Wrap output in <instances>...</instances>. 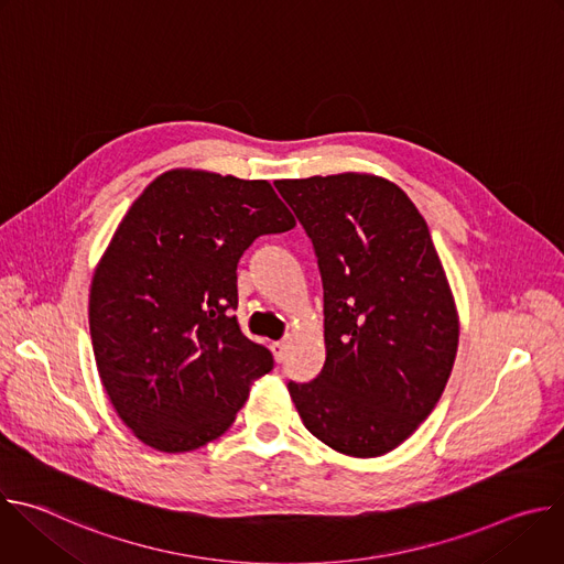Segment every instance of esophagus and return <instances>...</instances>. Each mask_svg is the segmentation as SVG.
Here are the masks:
<instances>
[{
    "mask_svg": "<svg viewBox=\"0 0 564 564\" xmlns=\"http://www.w3.org/2000/svg\"><path fill=\"white\" fill-rule=\"evenodd\" d=\"M270 348L274 352V359L281 364L285 359V341H274Z\"/></svg>",
    "mask_w": 564,
    "mask_h": 564,
    "instance_id": "34e87169",
    "label": "esophagus"
}]
</instances>
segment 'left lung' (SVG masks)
Instances as JSON below:
<instances>
[{"instance_id": "1", "label": "left lung", "mask_w": 564, "mask_h": 564, "mask_svg": "<svg viewBox=\"0 0 564 564\" xmlns=\"http://www.w3.org/2000/svg\"><path fill=\"white\" fill-rule=\"evenodd\" d=\"M312 240L324 283L326 364L288 390L305 429L379 457L431 415L453 370L459 321L424 216L370 174L274 183Z\"/></svg>"}]
</instances>
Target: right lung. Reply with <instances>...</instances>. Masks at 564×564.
Masks as SVG:
<instances>
[{
    "label": "right lung",
    "instance_id": "add662e5",
    "mask_svg": "<svg viewBox=\"0 0 564 564\" xmlns=\"http://www.w3.org/2000/svg\"><path fill=\"white\" fill-rule=\"evenodd\" d=\"M294 225L268 181L198 170L165 172L129 207L91 281L89 328L102 386L140 442L205 446L272 370L231 316L236 265Z\"/></svg>",
    "mask_w": 564,
    "mask_h": 564
}]
</instances>
